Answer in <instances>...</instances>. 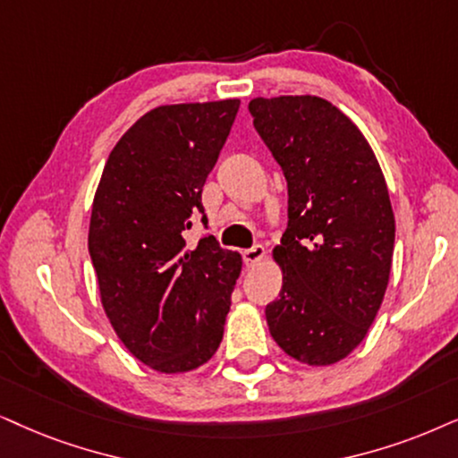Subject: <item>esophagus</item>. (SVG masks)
I'll list each match as a JSON object with an SVG mask.
<instances>
[{
  "label": "esophagus",
  "mask_w": 458,
  "mask_h": 458,
  "mask_svg": "<svg viewBox=\"0 0 458 458\" xmlns=\"http://www.w3.org/2000/svg\"><path fill=\"white\" fill-rule=\"evenodd\" d=\"M264 258H266V249L262 245H253L251 249H245V251H242V259H245V266H249V268L262 264Z\"/></svg>",
  "instance_id": "obj_1"
}]
</instances>
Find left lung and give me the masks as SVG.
<instances>
[{
	"label": "left lung",
	"instance_id": "left-lung-1",
	"mask_svg": "<svg viewBox=\"0 0 458 458\" xmlns=\"http://www.w3.org/2000/svg\"><path fill=\"white\" fill-rule=\"evenodd\" d=\"M253 126L287 179V230L272 258L275 343L306 366H332L366 338L389 285L395 217L368 139L312 95L249 101Z\"/></svg>",
	"mask_w": 458,
	"mask_h": 458
}]
</instances>
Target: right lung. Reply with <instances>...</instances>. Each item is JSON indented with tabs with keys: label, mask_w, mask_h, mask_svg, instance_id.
Masks as SVG:
<instances>
[{
	"label": "right lung",
	"mask_w": 458,
	"mask_h": 458,
	"mask_svg": "<svg viewBox=\"0 0 458 458\" xmlns=\"http://www.w3.org/2000/svg\"><path fill=\"white\" fill-rule=\"evenodd\" d=\"M239 106L177 103L141 115L109 154L92 200L89 251L103 310L156 372L200 368L222 343L241 253L213 236L192 249L183 233L205 213L202 186Z\"/></svg>",
	"instance_id": "add662e5"
}]
</instances>
